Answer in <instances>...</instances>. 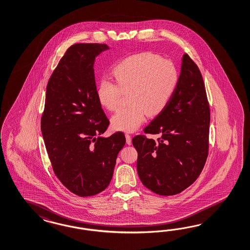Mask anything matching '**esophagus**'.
<instances>
[{"instance_id": "1", "label": "esophagus", "mask_w": 250, "mask_h": 250, "mask_svg": "<svg viewBox=\"0 0 250 250\" xmlns=\"http://www.w3.org/2000/svg\"><path fill=\"white\" fill-rule=\"evenodd\" d=\"M125 139H126V144H127V145H131V144H132L131 135H128V134H125Z\"/></svg>"}]
</instances>
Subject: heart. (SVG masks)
<instances>
[{
	"mask_svg": "<svg viewBox=\"0 0 250 250\" xmlns=\"http://www.w3.org/2000/svg\"><path fill=\"white\" fill-rule=\"evenodd\" d=\"M115 83L102 80L96 95L102 106L115 111L127 94L129 105L119 109L111 119L113 128L135 132L147 115H159L176 91L178 72L169 60L150 52L132 54L112 70Z\"/></svg>",
	"mask_w": 250,
	"mask_h": 250,
	"instance_id": "1",
	"label": "heart"
}]
</instances>
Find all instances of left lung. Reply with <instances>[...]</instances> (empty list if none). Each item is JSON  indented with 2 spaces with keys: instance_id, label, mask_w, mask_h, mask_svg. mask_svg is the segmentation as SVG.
I'll use <instances>...</instances> for the list:
<instances>
[{
  "instance_id": "left-lung-1",
  "label": "left lung",
  "mask_w": 250,
  "mask_h": 250,
  "mask_svg": "<svg viewBox=\"0 0 250 250\" xmlns=\"http://www.w3.org/2000/svg\"><path fill=\"white\" fill-rule=\"evenodd\" d=\"M210 109L199 68L183 55L176 91L167 107L144 129L154 140L136 135L137 173L143 185L160 196L181 193L201 174L208 155Z\"/></svg>"
}]
</instances>
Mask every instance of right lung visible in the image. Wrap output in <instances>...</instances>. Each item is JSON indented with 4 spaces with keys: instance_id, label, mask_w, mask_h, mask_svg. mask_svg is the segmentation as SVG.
I'll return each instance as SVG.
<instances>
[{
    "instance_id": "1",
    "label": "right lung",
    "mask_w": 250,
    "mask_h": 250,
    "mask_svg": "<svg viewBox=\"0 0 250 250\" xmlns=\"http://www.w3.org/2000/svg\"><path fill=\"white\" fill-rule=\"evenodd\" d=\"M104 43L68 48L48 81L41 130L55 176L72 193L95 196L113 177L125 136L103 135L109 120L97 99L94 63Z\"/></svg>"
}]
</instances>
